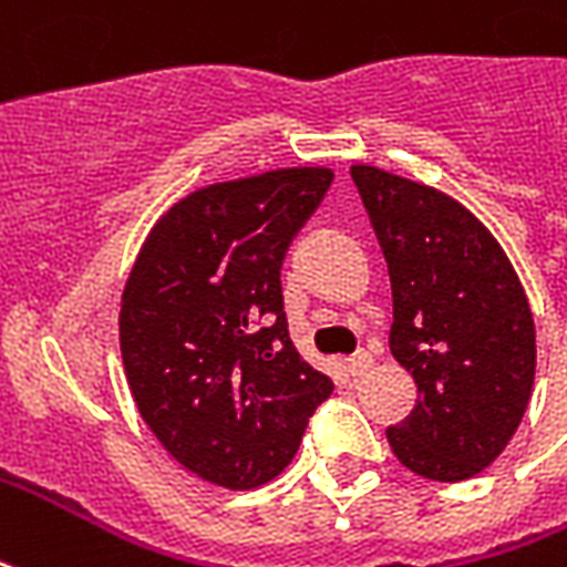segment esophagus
Segmentation results:
<instances>
[{
  "label": "esophagus",
  "mask_w": 567,
  "mask_h": 567,
  "mask_svg": "<svg viewBox=\"0 0 567 567\" xmlns=\"http://www.w3.org/2000/svg\"><path fill=\"white\" fill-rule=\"evenodd\" d=\"M369 369H372V354H367V351H358L354 358H348V372H351L354 379L367 375Z\"/></svg>",
  "instance_id": "esophagus-1"
}]
</instances>
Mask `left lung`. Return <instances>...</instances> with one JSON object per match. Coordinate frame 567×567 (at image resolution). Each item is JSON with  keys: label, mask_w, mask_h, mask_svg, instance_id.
Instances as JSON below:
<instances>
[{"label": "left lung", "mask_w": 567, "mask_h": 567, "mask_svg": "<svg viewBox=\"0 0 567 567\" xmlns=\"http://www.w3.org/2000/svg\"><path fill=\"white\" fill-rule=\"evenodd\" d=\"M393 291L390 354L417 384L412 414L388 430L414 475L456 484L517 433L535 384V321L505 249L439 188L351 167Z\"/></svg>", "instance_id": "obj_1"}]
</instances>
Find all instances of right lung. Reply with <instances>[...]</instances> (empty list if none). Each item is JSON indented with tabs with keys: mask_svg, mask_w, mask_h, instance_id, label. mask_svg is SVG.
Returning <instances> with one entry per match:
<instances>
[{
	"mask_svg": "<svg viewBox=\"0 0 567 567\" xmlns=\"http://www.w3.org/2000/svg\"><path fill=\"white\" fill-rule=\"evenodd\" d=\"M330 183V167H279L198 188L155 221L128 272L120 351L134 405L209 484L272 481L333 393L288 337L279 279Z\"/></svg>",
	"mask_w": 567,
	"mask_h": 567,
	"instance_id": "obj_1",
	"label": "right lung"
}]
</instances>
